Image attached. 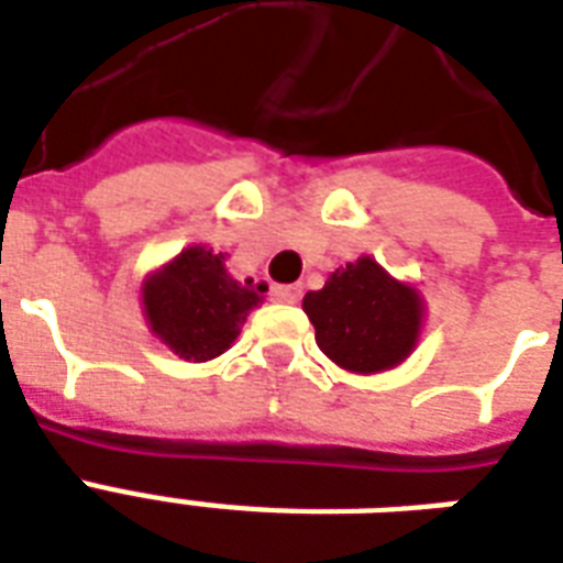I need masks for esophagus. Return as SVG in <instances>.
Listing matches in <instances>:
<instances>
[{
	"mask_svg": "<svg viewBox=\"0 0 563 563\" xmlns=\"http://www.w3.org/2000/svg\"><path fill=\"white\" fill-rule=\"evenodd\" d=\"M271 298L280 301V305H295V301L301 298V289H298V286H274V289H271Z\"/></svg>",
	"mask_w": 563,
	"mask_h": 563,
	"instance_id": "34e87169",
	"label": "esophagus"
}]
</instances>
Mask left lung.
Masks as SVG:
<instances>
[{
    "label": "left lung",
    "instance_id": "1",
    "mask_svg": "<svg viewBox=\"0 0 563 563\" xmlns=\"http://www.w3.org/2000/svg\"><path fill=\"white\" fill-rule=\"evenodd\" d=\"M305 313L319 350L355 374L401 365L422 322L419 295L367 256L334 271L319 292H307Z\"/></svg>",
    "mask_w": 563,
    "mask_h": 563
}]
</instances>
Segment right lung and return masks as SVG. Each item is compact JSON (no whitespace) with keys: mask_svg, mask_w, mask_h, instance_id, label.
Masks as SVG:
<instances>
[{"mask_svg":"<svg viewBox=\"0 0 563 563\" xmlns=\"http://www.w3.org/2000/svg\"><path fill=\"white\" fill-rule=\"evenodd\" d=\"M222 262V253L189 246L144 283L150 329L186 362L225 353L241 334L246 310L262 301V286L232 280Z\"/></svg>","mask_w":563,"mask_h":563,"instance_id":"add662e5","label":"right lung"}]
</instances>
